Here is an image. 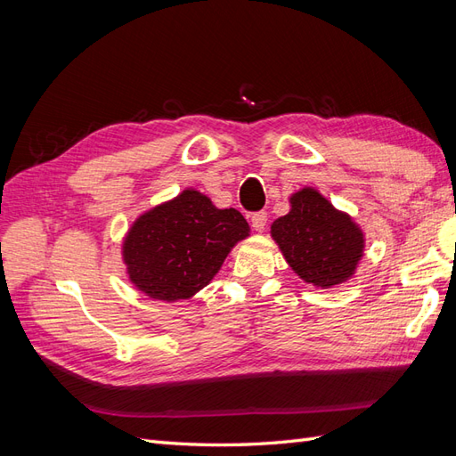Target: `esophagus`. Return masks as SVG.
<instances>
[{"label": "esophagus", "mask_w": 456, "mask_h": 456, "mask_svg": "<svg viewBox=\"0 0 456 456\" xmlns=\"http://www.w3.org/2000/svg\"><path fill=\"white\" fill-rule=\"evenodd\" d=\"M266 220H268V215L265 211H258L251 216V226L256 230V232H262L266 228Z\"/></svg>", "instance_id": "obj_1"}]
</instances>
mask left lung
Here are the masks:
<instances>
[{
  "mask_svg": "<svg viewBox=\"0 0 456 456\" xmlns=\"http://www.w3.org/2000/svg\"><path fill=\"white\" fill-rule=\"evenodd\" d=\"M289 203L291 211L273 220L270 230L287 265L306 283L322 289L348 281L363 256L362 228L315 188L295 191Z\"/></svg>",
  "mask_w": 456,
  "mask_h": 456,
  "instance_id": "8db88e82",
  "label": "left lung"
}]
</instances>
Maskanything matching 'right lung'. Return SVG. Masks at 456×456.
<instances>
[{"instance_id": "obj_1", "label": "right lung", "mask_w": 456, "mask_h": 456, "mask_svg": "<svg viewBox=\"0 0 456 456\" xmlns=\"http://www.w3.org/2000/svg\"><path fill=\"white\" fill-rule=\"evenodd\" d=\"M249 224L236 209H218L201 191L188 188L151 207L123 240L129 281L146 297L175 302L209 285Z\"/></svg>"}]
</instances>
